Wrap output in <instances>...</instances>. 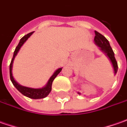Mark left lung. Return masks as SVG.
<instances>
[{
    "instance_id": "obj_1",
    "label": "left lung",
    "mask_w": 127,
    "mask_h": 127,
    "mask_svg": "<svg viewBox=\"0 0 127 127\" xmlns=\"http://www.w3.org/2000/svg\"><path fill=\"white\" fill-rule=\"evenodd\" d=\"M95 38H94L95 44L98 47L99 49L106 55V57L110 61L112 66L113 67L114 74L115 75L117 72V70H118V66H117V63L115 58V53L112 49L111 46L110 45V43L107 41L106 38L98 32L95 31ZM78 94L79 95L81 94L79 92H78Z\"/></svg>"
}]
</instances>
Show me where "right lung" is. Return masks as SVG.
Segmentation results:
<instances>
[{
  "label": "right lung",
  "instance_id": "1",
  "mask_svg": "<svg viewBox=\"0 0 127 127\" xmlns=\"http://www.w3.org/2000/svg\"><path fill=\"white\" fill-rule=\"evenodd\" d=\"M33 33V32L24 36L23 37L20 39L18 45L16 47L15 52H14V54H13L12 59L11 63H10V80H11L12 84L15 86V87L16 89L18 90L21 94H23L24 95L32 99L44 98H46L48 94H50V92L51 91V89H52L53 81L55 79V77L58 76V74L61 72L62 68H59L57 70H55V72L53 73V74L50 77L49 80L48 81L46 85L44 86L42 88H39V89L29 88V87H27V86L20 85L15 80V79L13 77V75H12V66H13V62H14V60L15 58L16 55H17V53H18L19 50H20L21 47L23 46V44L27 41V40L32 35Z\"/></svg>",
  "mask_w": 127,
  "mask_h": 127
}]
</instances>
